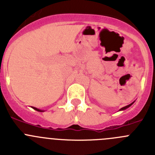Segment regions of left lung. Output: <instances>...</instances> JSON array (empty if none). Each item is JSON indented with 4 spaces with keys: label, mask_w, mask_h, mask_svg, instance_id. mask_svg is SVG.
<instances>
[{
    "label": "left lung",
    "mask_w": 155,
    "mask_h": 155,
    "mask_svg": "<svg viewBox=\"0 0 155 155\" xmlns=\"http://www.w3.org/2000/svg\"><path fill=\"white\" fill-rule=\"evenodd\" d=\"M134 102H135V101H134ZM134 102H132V103H130V105H127V106H124V107L121 108V109H120V110H119V111H124V110H125V109H128V108H129V107H130L131 105H133V104H134Z\"/></svg>",
    "instance_id": "1"
}]
</instances>
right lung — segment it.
Here are the masks:
<instances>
[{
  "label": "right lung",
  "instance_id": "obj_1",
  "mask_svg": "<svg viewBox=\"0 0 155 155\" xmlns=\"http://www.w3.org/2000/svg\"><path fill=\"white\" fill-rule=\"evenodd\" d=\"M31 108H32V109H35V110L38 111V112H44V110H41V109H37V108H35V107H31Z\"/></svg>",
  "mask_w": 155,
  "mask_h": 155
}]
</instances>
